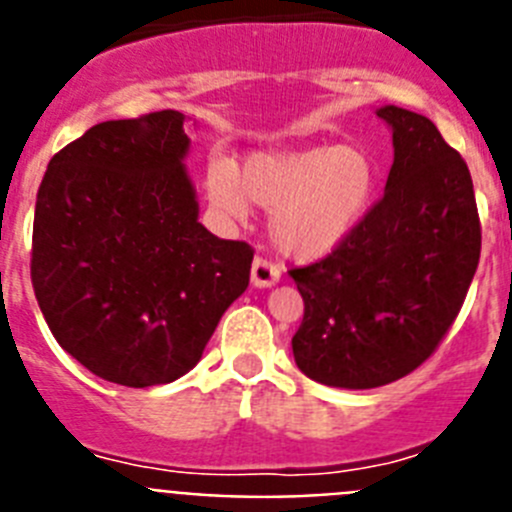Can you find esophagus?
<instances>
[{"label":"esophagus","instance_id":"34e87169","mask_svg":"<svg viewBox=\"0 0 512 512\" xmlns=\"http://www.w3.org/2000/svg\"><path fill=\"white\" fill-rule=\"evenodd\" d=\"M251 282L253 287H271L279 282V266L266 256H256L251 266Z\"/></svg>","mask_w":512,"mask_h":512}]
</instances>
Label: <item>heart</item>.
<instances>
[{
	"label": "heart",
	"instance_id": "b5f03b06",
	"mask_svg": "<svg viewBox=\"0 0 512 512\" xmlns=\"http://www.w3.org/2000/svg\"><path fill=\"white\" fill-rule=\"evenodd\" d=\"M377 161L364 146H318L253 153L238 171L223 161L207 169V197L220 212L246 217L271 210V238L284 253L318 259L341 246L377 192Z\"/></svg>",
	"mask_w": 512,
	"mask_h": 512
}]
</instances>
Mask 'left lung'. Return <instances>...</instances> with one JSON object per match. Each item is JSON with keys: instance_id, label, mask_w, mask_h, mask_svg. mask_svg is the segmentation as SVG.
I'll return each instance as SVG.
<instances>
[{"instance_id": "left-lung-1", "label": "left lung", "mask_w": 512, "mask_h": 512, "mask_svg": "<svg viewBox=\"0 0 512 512\" xmlns=\"http://www.w3.org/2000/svg\"><path fill=\"white\" fill-rule=\"evenodd\" d=\"M377 115L395 146L384 194L341 246L289 269L305 302L297 366L343 390L382 387L431 359L482 251L467 161L428 117L395 104Z\"/></svg>"}]
</instances>
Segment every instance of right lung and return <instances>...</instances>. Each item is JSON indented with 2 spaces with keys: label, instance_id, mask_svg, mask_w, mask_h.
<instances>
[{
  "label": "right lung",
  "instance_id": "obj_1",
  "mask_svg": "<svg viewBox=\"0 0 512 512\" xmlns=\"http://www.w3.org/2000/svg\"><path fill=\"white\" fill-rule=\"evenodd\" d=\"M184 115L99 122L38 189L30 279L53 338L107 382L153 387L202 359L253 248L197 223Z\"/></svg>",
  "mask_w": 512,
  "mask_h": 512
}]
</instances>
